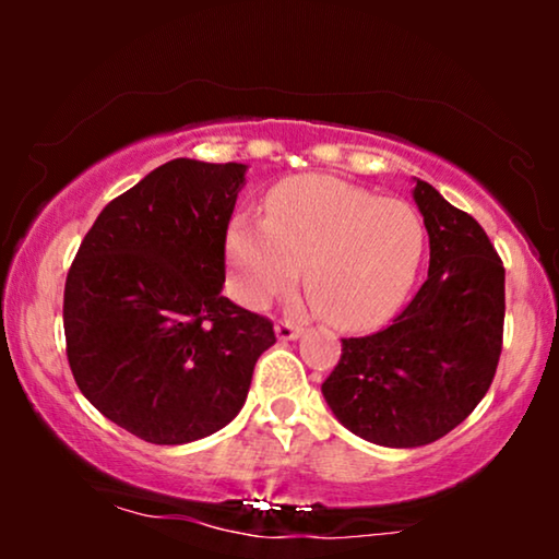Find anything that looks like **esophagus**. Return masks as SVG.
Listing matches in <instances>:
<instances>
[{
  "mask_svg": "<svg viewBox=\"0 0 559 559\" xmlns=\"http://www.w3.org/2000/svg\"><path fill=\"white\" fill-rule=\"evenodd\" d=\"M274 333H277L280 341H295V338H300L302 328L295 325V323H289V320H280V323L274 325Z\"/></svg>",
  "mask_w": 559,
  "mask_h": 559,
  "instance_id": "obj_1",
  "label": "esophagus"
}]
</instances>
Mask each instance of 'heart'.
I'll use <instances>...</instances> for the list:
<instances>
[{"mask_svg": "<svg viewBox=\"0 0 559 559\" xmlns=\"http://www.w3.org/2000/svg\"><path fill=\"white\" fill-rule=\"evenodd\" d=\"M425 224L412 205L381 201L328 175L297 178L266 203V218L239 213L226 231L234 289L264 308L302 282L328 323L358 331L392 316L425 254Z\"/></svg>", "mask_w": 559, "mask_h": 559, "instance_id": "obj_1", "label": "heart"}]
</instances>
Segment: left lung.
<instances>
[{
    "label": "left lung",
    "instance_id": "obj_1",
    "mask_svg": "<svg viewBox=\"0 0 559 559\" xmlns=\"http://www.w3.org/2000/svg\"><path fill=\"white\" fill-rule=\"evenodd\" d=\"M430 272L384 331L343 338L323 381L335 419L384 448H419L463 423L491 386L503 338V264L480 224L430 182L412 190Z\"/></svg>",
    "mask_w": 559,
    "mask_h": 559
}]
</instances>
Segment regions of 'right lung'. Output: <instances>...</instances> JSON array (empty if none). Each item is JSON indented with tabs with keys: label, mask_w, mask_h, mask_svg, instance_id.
<instances>
[{
	"label": "right lung",
	"mask_w": 559,
	"mask_h": 559,
	"mask_svg": "<svg viewBox=\"0 0 559 559\" xmlns=\"http://www.w3.org/2000/svg\"><path fill=\"white\" fill-rule=\"evenodd\" d=\"M247 165L178 157L106 205L63 295L81 394L136 438L186 445L239 415L274 328L221 295Z\"/></svg>",
	"instance_id": "1"
}]
</instances>
